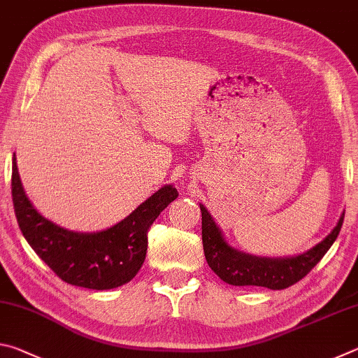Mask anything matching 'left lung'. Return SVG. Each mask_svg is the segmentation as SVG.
Masks as SVG:
<instances>
[{"instance_id": "left-lung-1", "label": "left lung", "mask_w": 358, "mask_h": 358, "mask_svg": "<svg viewBox=\"0 0 358 358\" xmlns=\"http://www.w3.org/2000/svg\"><path fill=\"white\" fill-rule=\"evenodd\" d=\"M202 211V243L205 259L210 268L224 282L232 286H259L266 289H286L299 282L317 265L325 252L330 250L341 230L344 213L339 216L335 229L327 237L313 246L310 251L294 257H259L241 252L230 246L221 229L216 226L208 210L201 203Z\"/></svg>"}]
</instances>
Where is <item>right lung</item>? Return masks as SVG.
Segmentation results:
<instances>
[{
	"label": "right lung",
	"instance_id": "right-lung-1",
	"mask_svg": "<svg viewBox=\"0 0 358 358\" xmlns=\"http://www.w3.org/2000/svg\"><path fill=\"white\" fill-rule=\"evenodd\" d=\"M177 197V189L166 185L115 226L93 234L74 232L33 207L22 186L15 155L12 157V202L23 237L55 275L72 286L106 290L129 282L147 256L150 226Z\"/></svg>",
	"mask_w": 358,
	"mask_h": 358
}]
</instances>
